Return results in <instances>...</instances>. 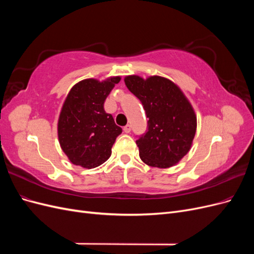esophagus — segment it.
<instances>
[{"label": "esophagus", "mask_w": 254, "mask_h": 254, "mask_svg": "<svg viewBox=\"0 0 254 254\" xmlns=\"http://www.w3.org/2000/svg\"><path fill=\"white\" fill-rule=\"evenodd\" d=\"M130 131H131V126H130L129 124H127V125L124 127V132L129 133Z\"/></svg>", "instance_id": "obj_1"}]
</instances>
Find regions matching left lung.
<instances>
[{"label":"left lung","mask_w":254,"mask_h":254,"mask_svg":"<svg viewBox=\"0 0 254 254\" xmlns=\"http://www.w3.org/2000/svg\"><path fill=\"white\" fill-rule=\"evenodd\" d=\"M124 80L148 118L147 131L135 141L141 160L159 168L177 164L190 149L196 133L193 107L177 84L161 76L143 79L130 75Z\"/></svg>","instance_id":"obj_1"}]
</instances>
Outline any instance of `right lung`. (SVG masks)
I'll use <instances>...</instances> for the list:
<instances>
[{"instance_id":"right-lung-1","label":"right lung","mask_w":254,"mask_h":254,"mask_svg":"<svg viewBox=\"0 0 254 254\" xmlns=\"http://www.w3.org/2000/svg\"><path fill=\"white\" fill-rule=\"evenodd\" d=\"M120 80V76L104 81L84 79L68 92L58 120V139L73 164L94 168L111 156L122 128L106 113L104 103Z\"/></svg>"}]
</instances>
